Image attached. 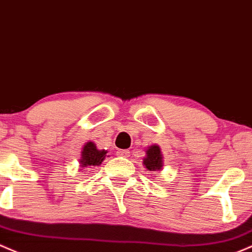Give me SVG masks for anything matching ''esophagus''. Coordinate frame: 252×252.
I'll use <instances>...</instances> for the list:
<instances>
[{
    "instance_id": "obj_1",
    "label": "esophagus",
    "mask_w": 252,
    "mask_h": 252,
    "mask_svg": "<svg viewBox=\"0 0 252 252\" xmlns=\"http://www.w3.org/2000/svg\"><path fill=\"white\" fill-rule=\"evenodd\" d=\"M129 150H118L117 151V156H119V157H128L129 156Z\"/></svg>"
}]
</instances>
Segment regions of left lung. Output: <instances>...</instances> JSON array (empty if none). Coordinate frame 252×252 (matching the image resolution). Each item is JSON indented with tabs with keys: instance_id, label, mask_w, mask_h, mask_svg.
Here are the masks:
<instances>
[{
	"instance_id": "8db88e82",
	"label": "left lung",
	"mask_w": 252,
	"mask_h": 252,
	"mask_svg": "<svg viewBox=\"0 0 252 252\" xmlns=\"http://www.w3.org/2000/svg\"><path fill=\"white\" fill-rule=\"evenodd\" d=\"M142 164L150 171H161L164 166L163 153L158 145H152V146L147 147L146 157H144L142 159Z\"/></svg>"
}]
</instances>
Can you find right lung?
<instances>
[{
  "label": "right lung",
  "instance_id": "add662e5",
  "mask_svg": "<svg viewBox=\"0 0 252 252\" xmlns=\"http://www.w3.org/2000/svg\"><path fill=\"white\" fill-rule=\"evenodd\" d=\"M107 156V151L99 150L93 141H88L83 145L79 158V168H91V166H99L104 161ZM81 170V169H79Z\"/></svg>",
  "mask_w": 252,
  "mask_h": 252
}]
</instances>
